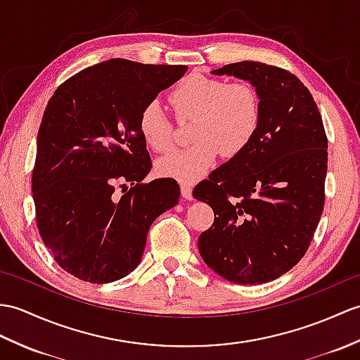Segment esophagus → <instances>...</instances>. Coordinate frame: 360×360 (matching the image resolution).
I'll list each match as a JSON object with an SVG mask.
<instances>
[{
	"label": "esophagus",
	"instance_id": "34e87169",
	"mask_svg": "<svg viewBox=\"0 0 360 360\" xmlns=\"http://www.w3.org/2000/svg\"><path fill=\"white\" fill-rule=\"evenodd\" d=\"M181 195L184 199H187V200L193 199V193H191L190 184H181Z\"/></svg>",
	"mask_w": 360,
	"mask_h": 360
}]
</instances>
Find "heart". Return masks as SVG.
<instances>
[{"label":"heart","instance_id":"heart-1","mask_svg":"<svg viewBox=\"0 0 360 360\" xmlns=\"http://www.w3.org/2000/svg\"><path fill=\"white\" fill-rule=\"evenodd\" d=\"M178 121L193 120L190 138L195 144L161 158L156 172L162 178L198 181L210 172L219 155L235 158L252 144L262 120L261 95L248 81L225 82L190 75L170 91ZM139 131L155 152L173 147V122L158 103H148L139 115Z\"/></svg>","mask_w":360,"mask_h":360}]
</instances>
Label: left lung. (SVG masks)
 Instances as JSON below:
<instances>
[{
  "label": "left lung",
  "instance_id": "1",
  "mask_svg": "<svg viewBox=\"0 0 360 360\" xmlns=\"http://www.w3.org/2000/svg\"><path fill=\"white\" fill-rule=\"evenodd\" d=\"M250 81L262 120L244 152L200 181L193 198L213 208L199 253L230 282L274 281L304 257L325 204L328 139L314 99L281 67L240 61L213 70Z\"/></svg>",
  "mask_w": 360,
  "mask_h": 360
}]
</instances>
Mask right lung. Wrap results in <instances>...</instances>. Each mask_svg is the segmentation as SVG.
Returning <instances> with one entry per match:
<instances>
[{"mask_svg":"<svg viewBox=\"0 0 360 360\" xmlns=\"http://www.w3.org/2000/svg\"><path fill=\"white\" fill-rule=\"evenodd\" d=\"M186 70L116 58L73 75L49 99L32 172L37 227L75 278L107 283L127 276L150 225L178 204L174 179L142 182L152 160L138 121Z\"/></svg>","mask_w":360,"mask_h":360,"instance_id":"add662e5","label":"right lung"}]
</instances>
